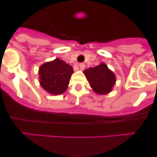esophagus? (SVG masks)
<instances>
[{
	"label": "esophagus",
	"mask_w": 157,
	"mask_h": 157,
	"mask_svg": "<svg viewBox=\"0 0 157 157\" xmlns=\"http://www.w3.org/2000/svg\"><path fill=\"white\" fill-rule=\"evenodd\" d=\"M85 68H86V65H85L84 63H80L79 64V68L81 70H83L85 69Z\"/></svg>",
	"instance_id": "34e87169"
}]
</instances>
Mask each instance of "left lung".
<instances>
[{"label":"left lung","instance_id":"obj_1","mask_svg":"<svg viewBox=\"0 0 157 157\" xmlns=\"http://www.w3.org/2000/svg\"><path fill=\"white\" fill-rule=\"evenodd\" d=\"M84 74L90 84L91 88L97 94L104 95L110 92L116 82V76L104 63L89 68Z\"/></svg>","mask_w":157,"mask_h":157}]
</instances>
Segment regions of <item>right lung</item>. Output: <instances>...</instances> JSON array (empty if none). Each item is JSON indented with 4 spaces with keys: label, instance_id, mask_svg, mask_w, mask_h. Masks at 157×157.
<instances>
[{
    "label": "right lung",
    "instance_id": "right-lung-1",
    "mask_svg": "<svg viewBox=\"0 0 157 157\" xmlns=\"http://www.w3.org/2000/svg\"><path fill=\"white\" fill-rule=\"evenodd\" d=\"M73 71L71 65L59 59H55L40 67L39 82L49 93L60 95L66 91Z\"/></svg>",
    "mask_w": 157,
    "mask_h": 157
}]
</instances>
